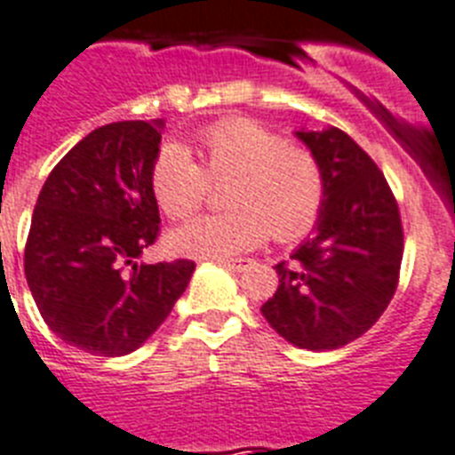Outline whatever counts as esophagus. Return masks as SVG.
Instances as JSON below:
<instances>
[{
    "instance_id": "1",
    "label": "esophagus",
    "mask_w": 455,
    "mask_h": 455,
    "mask_svg": "<svg viewBox=\"0 0 455 455\" xmlns=\"http://www.w3.org/2000/svg\"><path fill=\"white\" fill-rule=\"evenodd\" d=\"M220 265L232 269V272H243V269H249L253 265V260L251 258H236V260H220Z\"/></svg>"
}]
</instances>
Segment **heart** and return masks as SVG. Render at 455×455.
<instances>
[{"mask_svg": "<svg viewBox=\"0 0 455 455\" xmlns=\"http://www.w3.org/2000/svg\"><path fill=\"white\" fill-rule=\"evenodd\" d=\"M195 157L164 144L151 167V190L169 219H186L204 202L209 181H228L230 212L197 216L169 232L167 246L190 258L223 260L255 249L272 235L291 242L307 235L325 202L318 157L288 144L258 120L225 118L195 134Z\"/></svg>", "mask_w": 455, "mask_h": 455, "instance_id": "1", "label": "heart"}]
</instances>
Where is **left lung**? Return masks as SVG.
Wrapping results in <instances>:
<instances>
[{"instance_id": "obj_1", "label": "left lung", "mask_w": 455, "mask_h": 455, "mask_svg": "<svg viewBox=\"0 0 455 455\" xmlns=\"http://www.w3.org/2000/svg\"><path fill=\"white\" fill-rule=\"evenodd\" d=\"M295 137L318 157L325 202L314 236L276 265L279 288L262 316L292 347L332 351L358 339L395 295L403 220L381 169L337 127Z\"/></svg>"}]
</instances>
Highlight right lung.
Masks as SVG:
<instances>
[{"instance_id":"right-lung-1","label":"right lung","mask_w":455,"mask_h":455,"mask_svg":"<svg viewBox=\"0 0 455 455\" xmlns=\"http://www.w3.org/2000/svg\"><path fill=\"white\" fill-rule=\"evenodd\" d=\"M163 120L101 125L41 188L25 246V276L48 328L92 355L132 354L163 325L193 260L146 265L160 212L151 167Z\"/></svg>"}]
</instances>
